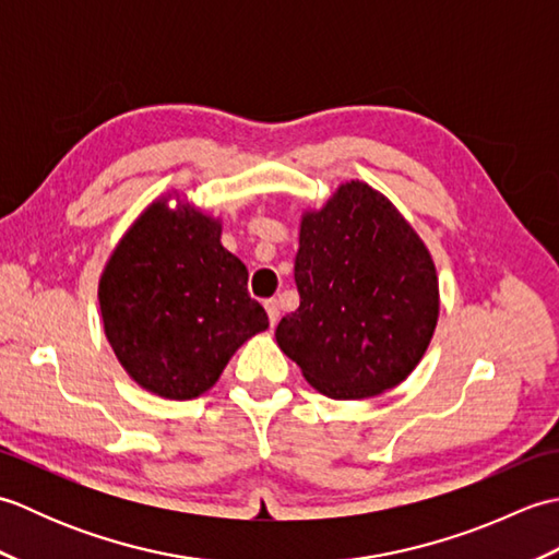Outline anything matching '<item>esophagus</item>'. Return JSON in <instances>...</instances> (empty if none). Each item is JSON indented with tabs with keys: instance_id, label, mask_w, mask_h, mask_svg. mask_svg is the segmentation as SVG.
I'll return each instance as SVG.
<instances>
[{
	"instance_id": "obj_1",
	"label": "esophagus",
	"mask_w": 559,
	"mask_h": 559,
	"mask_svg": "<svg viewBox=\"0 0 559 559\" xmlns=\"http://www.w3.org/2000/svg\"><path fill=\"white\" fill-rule=\"evenodd\" d=\"M264 307H266V314H269L271 326H276L278 319H281V305H278V300H266Z\"/></svg>"
}]
</instances>
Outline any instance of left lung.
I'll use <instances>...</instances> for the list:
<instances>
[{"instance_id":"1","label":"left lung","mask_w":559,"mask_h":559,"mask_svg":"<svg viewBox=\"0 0 559 559\" xmlns=\"http://www.w3.org/2000/svg\"><path fill=\"white\" fill-rule=\"evenodd\" d=\"M300 307L276 341L329 399H370L420 362L437 326L432 257L389 201L348 182L305 213L295 257Z\"/></svg>"}]
</instances>
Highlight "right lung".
<instances>
[{
	"mask_svg": "<svg viewBox=\"0 0 559 559\" xmlns=\"http://www.w3.org/2000/svg\"><path fill=\"white\" fill-rule=\"evenodd\" d=\"M105 336L129 377L187 401L216 384L242 343L269 326L247 293V269L221 245V225L189 206L153 204L103 271Z\"/></svg>",
	"mask_w": 559,
	"mask_h": 559,
	"instance_id": "1",
	"label": "right lung"
}]
</instances>
